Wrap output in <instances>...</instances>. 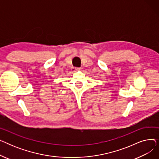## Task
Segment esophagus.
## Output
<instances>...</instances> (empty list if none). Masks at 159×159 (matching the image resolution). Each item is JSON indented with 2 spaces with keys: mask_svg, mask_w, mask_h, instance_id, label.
I'll use <instances>...</instances> for the list:
<instances>
[{
  "mask_svg": "<svg viewBox=\"0 0 159 159\" xmlns=\"http://www.w3.org/2000/svg\"><path fill=\"white\" fill-rule=\"evenodd\" d=\"M77 69H78V68H73V70H77Z\"/></svg>",
  "mask_w": 159,
  "mask_h": 159,
  "instance_id": "obj_1",
  "label": "esophagus"
}]
</instances>
